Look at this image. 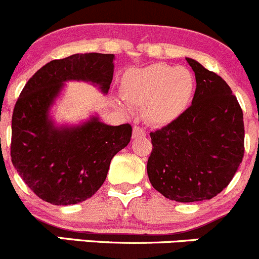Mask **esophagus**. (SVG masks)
Segmentation results:
<instances>
[{"mask_svg": "<svg viewBox=\"0 0 259 259\" xmlns=\"http://www.w3.org/2000/svg\"><path fill=\"white\" fill-rule=\"evenodd\" d=\"M143 136H146V131L145 130L141 128V127H138V126L133 127V131H132V137L133 138L143 137Z\"/></svg>", "mask_w": 259, "mask_h": 259, "instance_id": "1", "label": "esophagus"}]
</instances>
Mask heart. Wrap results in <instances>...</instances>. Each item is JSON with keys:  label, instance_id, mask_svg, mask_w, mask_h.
<instances>
[{"label": "heart", "instance_id": "1", "mask_svg": "<svg viewBox=\"0 0 259 259\" xmlns=\"http://www.w3.org/2000/svg\"><path fill=\"white\" fill-rule=\"evenodd\" d=\"M122 97L127 103L143 107V117L153 126H166L188 109L195 79L184 66L155 63L130 69L122 76Z\"/></svg>", "mask_w": 259, "mask_h": 259}]
</instances>
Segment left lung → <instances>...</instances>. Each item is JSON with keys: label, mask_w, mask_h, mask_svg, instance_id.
<instances>
[{"label": "left lung", "mask_w": 259, "mask_h": 259, "mask_svg": "<svg viewBox=\"0 0 259 259\" xmlns=\"http://www.w3.org/2000/svg\"><path fill=\"white\" fill-rule=\"evenodd\" d=\"M196 89L191 106L151 132L147 175L153 188L180 203L209 200L232 181L244 155L243 112L232 89L191 58Z\"/></svg>", "instance_id": "left-lung-1"}]
</instances>
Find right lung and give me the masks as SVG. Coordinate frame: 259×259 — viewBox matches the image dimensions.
Wrapping results in <instances>:
<instances>
[{
    "label": "right lung",
    "mask_w": 259,
    "mask_h": 259,
    "mask_svg": "<svg viewBox=\"0 0 259 259\" xmlns=\"http://www.w3.org/2000/svg\"><path fill=\"white\" fill-rule=\"evenodd\" d=\"M113 60V54L88 53L50 61L30 78L15 104L12 163L44 201L73 205L93 196L113 156L130 143L128 123L109 126L96 114L79 124H56L51 116L68 81H85L108 93Z\"/></svg>",
    "instance_id": "add662e5"
}]
</instances>
